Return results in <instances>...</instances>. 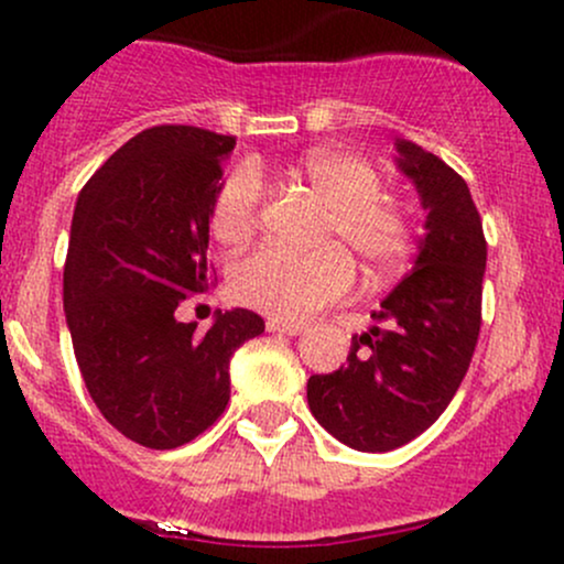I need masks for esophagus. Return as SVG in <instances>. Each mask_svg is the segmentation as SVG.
<instances>
[{"label": "esophagus", "mask_w": 564, "mask_h": 564, "mask_svg": "<svg viewBox=\"0 0 564 564\" xmlns=\"http://www.w3.org/2000/svg\"><path fill=\"white\" fill-rule=\"evenodd\" d=\"M264 328L273 334H286V336H300L304 332V326H300V323H286V321H278V318H268Z\"/></svg>", "instance_id": "obj_1"}]
</instances>
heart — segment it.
<instances>
[{"label": "heart", "instance_id": "b5f03b06", "mask_svg": "<svg viewBox=\"0 0 564 564\" xmlns=\"http://www.w3.org/2000/svg\"><path fill=\"white\" fill-rule=\"evenodd\" d=\"M289 172L326 204L321 241L336 243H323L307 254L264 246L232 268L230 291L246 307L281 321H304L352 291L355 264L343 245L360 257L368 273H390L411 254L413 219L398 198L381 191L379 172L355 153L318 148L294 161ZM262 200L264 187L254 166L230 170L212 204L217 241H249L260 228Z\"/></svg>", "mask_w": 564, "mask_h": 564}]
</instances>
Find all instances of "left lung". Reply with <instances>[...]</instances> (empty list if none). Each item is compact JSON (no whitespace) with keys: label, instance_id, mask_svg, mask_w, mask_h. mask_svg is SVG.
<instances>
[{"label":"left lung","instance_id":"1","mask_svg":"<svg viewBox=\"0 0 564 564\" xmlns=\"http://www.w3.org/2000/svg\"><path fill=\"white\" fill-rule=\"evenodd\" d=\"M398 153L426 209L416 262L373 310L381 326L352 336L347 366L307 381L323 430L368 453L400 448L437 422L467 377L482 323L488 243L469 187L413 142L398 140Z\"/></svg>","mask_w":564,"mask_h":564}]
</instances>
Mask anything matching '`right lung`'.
Returning a JSON list of instances; mask_svg holds the SVG:
<instances>
[{"mask_svg": "<svg viewBox=\"0 0 564 564\" xmlns=\"http://www.w3.org/2000/svg\"><path fill=\"white\" fill-rule=\"evenodd\" d=\"M232 134L142 129L82 187L63 307L76 364L106 422L145 448L191 443L223 416L230 358L264 321L217 313L206 334L174 310L209 289L206 246Z\"/></svg>", "mask_w": 564, "mask_h": 564, "instance_id": "1", "label": "right lung"}]
</instances>
